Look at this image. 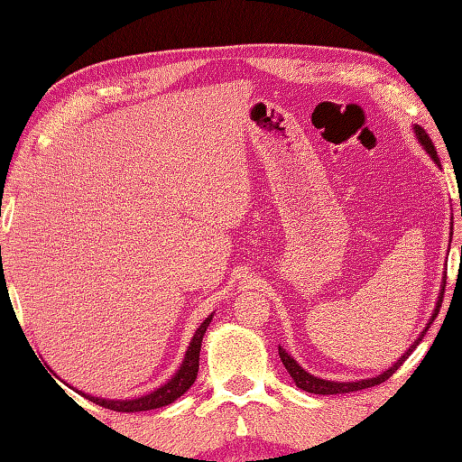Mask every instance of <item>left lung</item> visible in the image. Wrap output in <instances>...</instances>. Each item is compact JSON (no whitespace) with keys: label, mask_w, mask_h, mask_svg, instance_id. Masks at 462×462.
<instances>
[{"label":"left lung","mask_w":462,"mask_h":462,"mask_svg":"<svg viewBox=\"0 0 462 462\" xmlns=\"http://www.w3.org/2000/svg\"><path fill=\"white\" fill-rule=\"evenodd\" d=\"M412 129H414V135H416V139H418V143H420V145H422V149L426 151V153L430 155L432 162L440 167V159H439V155H436V149H434V145H432L430 137L426 135V131L420 127V125H414ZM440 170H442V167H440ZM450 230H452V228H450ZM450 240H452V232H450ZM444 287H447V274L442 276V284H440L439 300H436V307H434V311H432V315H430V321L426 323V327H424V329H422V333L418 335V337L414 339L412 346H410V347L404 351V354H402V356L396 359V364H392V365L388 367V370L382 372L380 375L365 377V380H356V382H331V380H323V377H317V375H313V374L305 372L303 367H300V365L297 364V359L292 357L291 354H287V351L282 349V346H279V356H281V362L284 364V367H287V372L291 374L292 382L297 383V388L305 390V392H309V393H323V396H329V393H349V392H357V390L372 388V385H380L382 382L388 380V377H390L393 372H396L402 364L406 362L408 356L412 354V351L416 349L418 343L422 341V337H424V335H426V331H429L430 323L434 321V317L439 315V311H440V305H442V295H444Z\"/></svg>","instance_id":"1"}]
</instances>
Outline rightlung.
<instances>
[{
    "mask_svg": "<svg viewBox=\"0 0 462 462\" xmlns=\"http://www.w3.org/2000/svg\"><path fill=\"white\" fill-rule=\"evenodd\" d=\"M212 319H214V313L208 315L204 319V323L196 329L194 337H191L189 346H188L186 356H183L180 370L171 375V380H167L163 385H159V388L145 393V396H139L133 400H111V398L90 396V393L72 388L70 383H66V385H69V388L77 393H82L87 400L95 402V404L108 408V410H115V412H145V410H155V408H163L167 404H171V402L183 396V393H186L196 382L198 370H199V349H202V339H204L209 323H212Z\"/></svg>",
    "mask_w": 462,
    "mask_h": 462,
    "instance_id": "obj_1",
    "label": "right lung"
}]
</instances>
